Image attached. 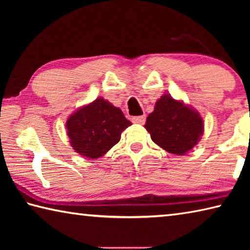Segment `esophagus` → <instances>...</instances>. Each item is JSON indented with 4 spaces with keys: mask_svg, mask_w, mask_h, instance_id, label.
Here are the masks:
<instances>
[{
    "mask_svg": "<svg viewBox=\"0 0 250 250\" xmlns=\"http://www.w3.org/2000/svg\"><path fill=\"white\" fill-rule=\"evenodd\" d=\"M132 122L137 125H145L146 124V116H139V117H133Z\"/></svg>",
    "mask_w": 250,
    "mask_h": 250,
    "instance_id": "34e87169",
    "label": "esophagus"
}]
</instances>
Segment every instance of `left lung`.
<instances>
[{
  "mask_svg": "<svg viewBox=\"0 0 250 250\" xmlns=\"http://www.w3.org/2000/svg\"><path fill=\"white\" fill-rule=\"evenodd\" d=\"M145 128L152 141L172 154L184 155L195 146L204 131V122L195 109L163 95L153 112L146 118Z\"/></svg>",
  "mask_w": 250,
  "mask_h": 250,
  "instance_id": "8db88e82",
  "label": "left lung"
}]
</instances>
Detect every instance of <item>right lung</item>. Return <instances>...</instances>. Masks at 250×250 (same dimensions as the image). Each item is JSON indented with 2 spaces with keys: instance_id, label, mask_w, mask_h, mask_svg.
Instances as JSON below:
<instances>
[{
  "instance_id": "right-lung-1",
  "label": "right lung",
  "mask_w": 250,
  "mask_h": 250,
  "mask_svg": "<svg viewBox=\"0 0 250 250\" xmlns=\"http://www.w3.org/2000/svg\"><path fill=\"white\" fill-rule=\"evenodd\" d=\"M132 124L119 108L97 98L75 111L66 122L73 149L87 159H98L120 141L121 132Z\"/></svg>"
}]
</instances>
